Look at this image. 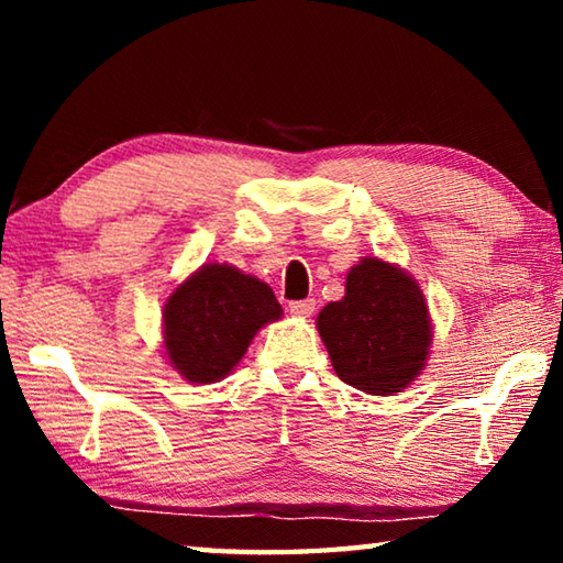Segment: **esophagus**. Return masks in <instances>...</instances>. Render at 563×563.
<instances>
[{
  "mask_svg": "<svg viewBox=\"0 0 563 563\" xmlns=\"http://www.w3.org/2000/svg\"><path fill=\"white\" fill-rule=\"evenodd\" d=\"M290 312L292 316H298V318H310L312 312H316V300H292L290 302Z\"/></svg>",
  "mask_w": 563,
  "mask_h": 563,
  "instance_id": "1",
  "label": "esophagus"
}]
</instances>
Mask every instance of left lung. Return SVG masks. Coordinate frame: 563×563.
I'll return each instance as SVG.
<instances>
[{
	"label": "left lung",
	"mask_w": 563,
	"mask_h": 563,
	"mask_svg": "<svg viewBox=\"0 0 563 563\" xmlns=\"http://www.w3.org/2000/svg\"><path fill=\"white\" fill-rule=\"evenodd\" d=\"M318 330L338 377L367 395H393L412 383L432 342L419 285L379 258L347 273L345 298L320 310Z\"/></svg>",
	"instance_id": "obj_1"
}]
</instances>
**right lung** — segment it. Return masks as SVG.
Segmentation results:
<instances>
[{
	"label": "right lung",
	"mask_w": 563,
	"mask_h": 563,
	"mask_svg": "<svg viewBox=\"0 0 563 563\" xmlns=\"http://www.w3.org/2000/svg\"><path fill=\"white\" fill-rule=\"evenodd\" d=\"M283 316L273 290L233 265H203L164 308L166 355L188 383H218L265 322Z\"/></svg>",
	"instance_id": "add662e5"
}]
</instances>
